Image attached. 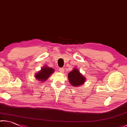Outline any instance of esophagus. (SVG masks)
Masks as SVG:
<instances>
[{"label":"esophagus","instance_id":"esophagus-1","mask_svg":"<svg viewBox=\"0 0 127 127\" xmlns=\"http://www.w3.org/2000/svg\"><path fill=\"white\" fill-rule=\"evenodd\" d=\"M64 68H59V71L60 72H61V73H63L64 72Z\"/></svg>","mask_w":127,"mask_h":127}]
</instances>
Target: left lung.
I'll list each match as a JSON object with an SVG mask.
<instances>
[{
    "mask_svg": "<svg viewBox=\"0 0 127 127\" xmlns=\"http://www.w3.org/2000/svg\"><path fill=\"white\" fill-rule=\"evenodd\" d=\"M69 82L73 86L82 85L85 82V78L81 75L77 69H73V71L68 74Z\"/></svg>",
    "mask_w": 127,
    "mask_h": 127,
    "instance_id": "8db88e82",
    "label": "left lung"
}]
</instances>
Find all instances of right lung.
Listing matches in <instances>:
<instances>
[{
	"label": "right lung",
	"instance_id": "1",
	"mask_svg": "<svg viewBox=\"0 0 127 127\" xmlns=\"http://www.w3.org/2000/svg\"><path fill=\"white\" fill-rule=\"evenodd\" d=\"M54 69L47 67H44L39 72L36 74L35 77L40 81H44L49 77L51 74L54 72Z\"/></svg>",
	"mask_w": 127,
	"mask_h": 127
}]
</instances>
